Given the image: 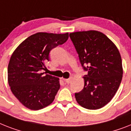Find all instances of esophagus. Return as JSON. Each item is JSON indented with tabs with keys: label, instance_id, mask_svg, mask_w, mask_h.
Masks as SVG:
<instances>
[{
	"label": "esophagus",
	"instance_id": "esophagus-1",
	"mask_svg": "<svg viewBox=\"0 0 131 131\" xmlns=\"http://www.w3.org/2000/svg\"><path fill=\"white\" fill-rule=\"evenodd\" d=\"M64 82L67 83V84H70L71 82V78H68V79H63Z\"/></svg>",
	"mask_w": 131,
	"mask_h": 131
}]
</instances>
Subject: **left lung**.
I'll return each instance as SVG.
<instances>
[{"mask_svg": "<svg viewBox=\"0 0 131 131\" xmlns=\"http://www.w3.org/2000/svg\"><path fill=\"white\" fill-rule=\"evenodd\" d=\"M70 37L81 64L88 71L83 77L84 88L75 94L76 101L89 110L101 108L112 100L121 82L123 69L119 51L100 31H77L70 33Z\"/></svg>", "mask_w": 131, "mask_h": 131, "instance_id": "8db88e82", "label": "left lung"}]
</instances>
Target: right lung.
Returning <instances> with one entry per match:
<instances>
[{"instance_id": "add662e5", "label": "right lung", "mask_w": 131, "mask_h": 131, "mask_svg": "<svg viewBox=\"0 0 131 131\" xmlns=\"http://www.w3.org/2000/svg\"><path fill=\"white\" fill-rule=\"evenodd\" d=\"M63 34L39 32L15 49L8 66V82L13 94L26 108L37 111L52 103L59 88V79L44 74L50 51L68 40Z\"/></svg>"}]
</instances>
